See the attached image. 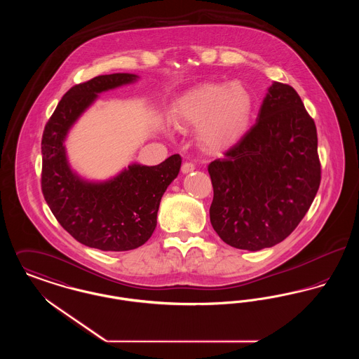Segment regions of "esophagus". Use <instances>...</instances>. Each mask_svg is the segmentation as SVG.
<instances>
[{
    "instance_id": "obj_1",
    "label": "esophagus",
    "mask_w": 359,
    "mask_h": 359,
    "mask_svg": "<svg viewBox=\"0 0 359 359\" xmlns=\"http://www.w3.org/2000/svg\"><path fill=\"white\" fill-rule=\"evenodd\" d=\"M194 170H195V165L192 163H188V161L183 163V165H182V172L183 173H189V172H192Z\"/></svg>"
}]
</instances>
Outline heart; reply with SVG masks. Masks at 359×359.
Here are the masks:
<instances>
[{
    "mask_svg": "<svg viewBox=\"0 0 359 359\" xmlns=\"http://www.w3.org/2000/svg\"><path fill=\"white\" fill-rule=\"evenodd\" d=\"M252 111L249 93L239 85H203L179 98L172 118L182 125H201L198 138L208 151L234 144L248 126Z\"/></svg>",
    "mask_w": 359,
    "mask_h": 359,
    "instance_id": "b5f03b06",
    "label": "heart"
}]
</instances>
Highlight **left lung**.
<instances>
[{"label": "left lung", "instance_id": "obj_1", "mask_svg": "<svg viewBox=\"0 0 359 359\" xmlns=\"http://www.w3.org/2000/svg\"><path fill=\"white\" fill-rule=\"evenodd\" d=\"M207 170L210 221L223 242L256 252L287 238L322 177L316 126L296 90L274 82L256 123Z\"/></svg>", "mask_w": 359, "mask_h": 359}]
</instances>
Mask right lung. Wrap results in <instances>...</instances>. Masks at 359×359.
Masks as SVG:
<instances>
[{
	"label": "right lung",
	"mask_w": 359,
	"mask_h": 359,
	"mask_svg": "<svg viewBox=\"0 0 359 359\" xmlns=\"http://www.w3.org/2000/svg\"><path fill=\"white\" fill-rule=\"evenodd\" d=\"M136 79L133 74H110L72 86L41 138V191L52 214L78 242L103 252L132 250L151 238L161 196L182 165V157L172 154L154 167L132 164L103 183L86 182L71 171L63 142L72 123L100 93Z\"/></svg>",
	"instance_id": "1"
}]
</instances>
